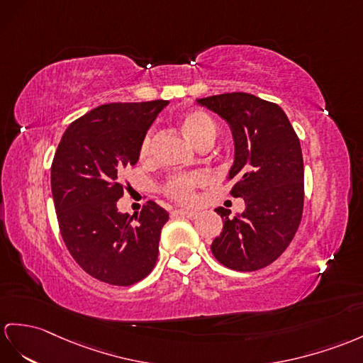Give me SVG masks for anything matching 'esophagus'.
Wrapping results in <instances>:
<instances>
[{
    "label": "esophagus",
    "instance_id": "esophagus-1",
    "mask_svg": "<svg viewBox=\"0 0 363 363\" xmlns=\"http://www.w3.org/2000/svg\"><path fill=\"white\" fill-rule=\"evenodd\" d=\"M174 214H177V216H182V217H188V218H196V217L199 216L197 212L188 211V209H175V211H174Z\"/></svg>",
    "mask_w": 363,
    "mask_h": 363
}]
</instances>
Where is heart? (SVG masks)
<instances>
[{
  "label": "heart",
  "instance_id": "1",
  "mask_svg": "<svg viewBox=\"0 0 363 363\" xmlns=\"http://www.w3.org/2000/svg\"><path fill=\"white\" fill-rule=\"evenodd\" d=\"M182 128L186 135L201 146L208 141H214L217 137V125L209 113L203 111H189L182 117ZM152 152V134L147 132L140 145V158L146 160ZM206 182V175L201 172H194L186 175H174L164 184L167 196L177 201L191 203L196 199V189Z\"/></svg>",
  "mask_w": 363,
  "mask_h": 363
}]
</instances>
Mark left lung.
<instances>
[{"mask_svg":"<svg viewBox=\"0 0 363 363\" xmlns=\"http://www.w3.org/2000/svg\"><path fill=\"white\" fill-rule=\"evenodd\" d=\"M231 129L234 163L228 180L245 211L217 208L223 231L211 245L214 257L234 271H257L277 260L293 240L303 211V157L286 113L276 103L233 92L197 99Z\"/></svg>","mask_w":363,"mask_h":363,"instance_id":"1","label":"left lung"}]
</instances>
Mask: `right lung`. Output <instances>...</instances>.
I'll use <instances>...</instances> for the list:
<instances>
[{"instance_id":"add662e5","label":"right lung","mask_w":363,"mask_h":363,"mask_svg":"<svg viewBox=\"0 0 363 363\" xmlns=\"http://www.w3.org/2000/svg\"><path fill=\"white\" fill-rule=\"evenodd\" d=\"M169 101L109 103L65 130L52 162L50 186L61 237L92 277L129 286L152 271L169 214L147 201L140 216L118 211L123 171L134 166L140 145Z\"/></svg>"}]
</instances>
